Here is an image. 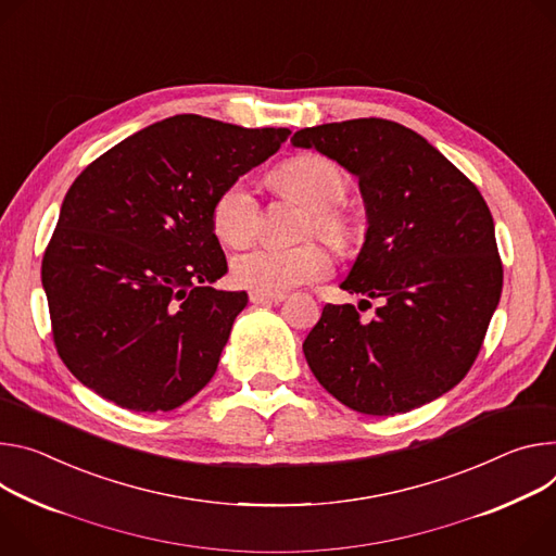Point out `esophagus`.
<instances>
[{
	"label": "esophagus",
	"mask_w": 556,
	"mask_h": 556,
	"mask_svg": "<svg viewBox=\"0 0 556 556\" xmlns=\"http://www.w3.org/2000/svg\"><path fill=\"white\" fill-rule=\"evenodd\" d=\"M286 294L283 292H262V290H252L250 292V301L252 304H279V301H283Z\"/></svg>",
	"instance_id": "esophagus-1"
}]
</instances>
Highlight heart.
<instances>
[{"label": "heart", "instance_id": "obj_1", "mask_svg": "<svg viewBox=\"0 0 556 556\" xmlns=\"http://www.w3.org/2000/svg\"><path fill=\"white\" fill-rule=\"evenodd\" d=\"M275 186L286 197L311 211L306 237H321L330 248L348 252L357 241V226L341 208L350 192L345 173L324 155H296L283 162L275 175ZM264 206L260 192L248 177L228 184L213 201L211 224L217 239L230 248L255 243L262 232ZM330 252L321 243L294 248L264 245L239 255L232 262V279L239 286L281 292L294 286L315 283L332 273Z\"/></svg>", "mask_w": 556, "mask_h": 556}]
</instances>
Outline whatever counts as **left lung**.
Returning a JSON list of instances; mask_svg holds the SVG:
<instances>
[{"label":"left lung","mask_w":556,"mask_h":556,"mask_svg":"<svg viewBox=\"0 0 556 556\" xmlns=\"http://www.w3.org/2000/svg\"><path fill=\"white\" fill-rule=\"evenodd\" d=\"M359 177L368 230L343 290L381 299L370 321L326 304L304 341L317 381L343 406L388 417L457 386L498 304L503 266L479 188L419 132L364 117L296 130ZM362 311V306H359Z\"/></svg>","instance_id":"8db88e82"}]
</instances>
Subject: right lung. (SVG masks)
<instances>
[{
    "mask_svg": "<svg viewBox=\"0 0 556 556\" xmlns=\"http://www.w3.org/2000/svg\"><path fill=\"white\" fill-rule=\"evenodd\" d=\"M288 135L175 115L73 181L41 283L58 355L86 388L132 413H168L213 379L248 304L243 290L211 286L228 270L213 201Z\"/></svg>",
    "mask_w": 556,
    "mask_h": 556,
    "instance_id": "add662e5",
    "label": "right lung"
}]
</instances>
